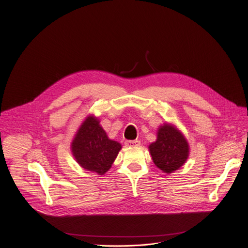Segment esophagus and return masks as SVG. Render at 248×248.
I'll return each instance as SVG.
<instances>
[{"label": "esophagus", "instance_id": "obj_1", "mask_svg": "<svg viewBox=\"0 0 248 248\" xmlns=\"http://www.w3.org/2000/svg\"><path fill=\"white\" fill-rule=\"evenodd\" d=\"M125 145L130 146V147H137V146L140 145V140H127V141H125Z\"/></svg>", "mask_w": 248, "mask_h": 248}]
</instances>
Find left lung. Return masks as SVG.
<instances>
[{"mask_svg": "<svg viewBox=\"0 0 248 248\" xmlns=\"http://www.w3.org/2000/svg\"><path fill=\"white\" fill-rule=\"evenodd\" d=\"M148 148L154 164L167 174L183 166L189 156V144L185 137L169 124L158 128L156 141Z\"/></svg>", "mask_w": 248, "mask_h": 248, "instance_id": "obj_1", "label": "left lung"}]
</instances>
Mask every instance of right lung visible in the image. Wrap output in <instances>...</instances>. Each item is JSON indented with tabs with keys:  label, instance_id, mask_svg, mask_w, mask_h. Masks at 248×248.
<instances>
[{
	"label": "right lung",
	"instance_id": "1",
	"mask_svg": "<svg viewBox=\"0 0 248 248\" xmlns=\"http://www.w3.org/2000/svg\"><path fill=\"white\" fill-rule=\"evenodd\" d=\"M121 149V143L108 138L94 116L86 118L71 143V151L78 164L99 175H104L111 167Z\"/></svg>",
	"mask_w": 248,
	"mask_h": 248
}]
</instances>
